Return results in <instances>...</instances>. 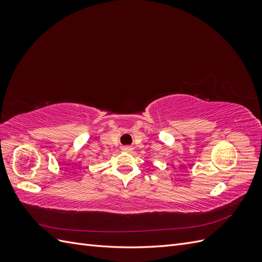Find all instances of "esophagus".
<instances>
[{"instance_id": "esophagus-1", "label": "esophagus", "mask_w": 262, "mask_h": 262, "mask_svg": "<svg viewBox=\"0 0 262 262\" xmlns=\"http://www.w3.org/2000/svg\"><path fill=\"white\" fill-rule=\"evenodd\" d=\"M122 149L124 150V152H132V150H133V147L132 146H123L122 147Z\"/></svg>"}]
</instances>
